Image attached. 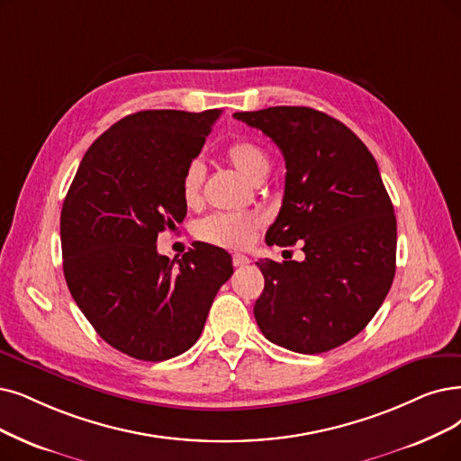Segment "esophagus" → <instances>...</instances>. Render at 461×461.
<instances>
[{
    "instance_id": "34e87169",
    "label": "esophagus",
    "mask_w": 461,
    "mask_h": 461,
    "mask_svg": "<svg viewBox=\"0 0 461 461\" xmlns=\"http://www.w3.org/2000/svg\"><path fill=\"white\" fill-rule=\"evenodd\" d=\"M251 261H249V257H246V255H242V253H234L232 255V265L234 267H246V265H249Z\"/></svg>"
}]
</instances>
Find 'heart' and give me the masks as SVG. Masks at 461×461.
Segmentation results:
<instances>
[{
    "label": "heart",
    "instance_id": "obj_1",
    "mask_svg": "<svg viewBox=\"0 0 461 461\" xmlns=\"http://www.w3.org/2000/svg\"><path fill=\"white\" fill-rule=\"evenodd\" d=\"M225 158L230 167L251 183H261L270 172L268 153L259 143L249 140H236L227 145ZM204 185V164L189 160L179 177V193L187 206H198ZM263 219L257 213H213L200 221L194 232L208 244L221 248H244L257 230L261 229Z\"/></svg>",
    "mask_w": 461,
    "mask_h": 461
}]
</instances>
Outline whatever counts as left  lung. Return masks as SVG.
Instances as JSON below:
<instances>
[{
    "instance_id": "8db88e82",
    "label": "left lung",
    "mask_w": 461,
    "mask_h": 461,
    "mask_svg": "<svg viewBox=\"0 0 461 461\" xmlns=\"http://www.w3.org/2000/svg\"><path fill=\"white\" fill-rule=\"evenodd\" d=\"M285 158V191L267 244L303 242L304 259L255 265L265 289L253 314L263 335L299 354H323L359 335L395 276L397 221L378 164L340 121L312 107L234 113Z\"/></svg>"
}]
</instances>
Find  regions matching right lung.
I'll return each mask as SVG.
<instances>
[{"instance_id":"right-lung-1","label":"right lung","mask_w":461,"mask_h":461,"mask_svg":"<svg viewBox=\"0 0 461 461\" xmlns=\"http://www.w3.org/2000/svg\"><path fill=\"white\" fill-rule=\"evenodd\" d=\"M221 109H149L121 119L85 153L60 215L64 276L96 333L141 361L176 357L198 340L230 255L196 242L181 259L157 236L187 215L179 177Z\"/></svg>"}]
</instances>
